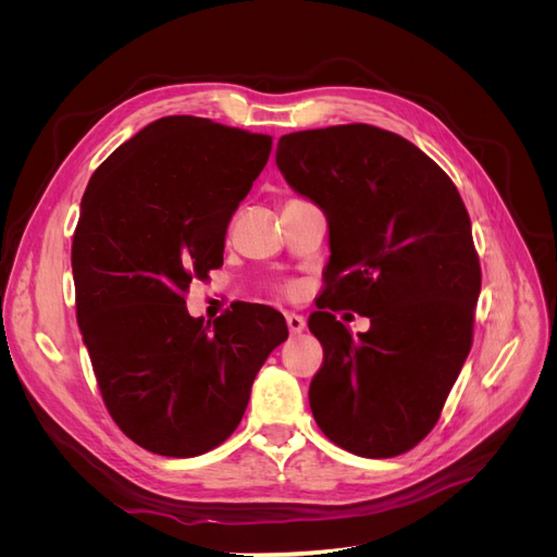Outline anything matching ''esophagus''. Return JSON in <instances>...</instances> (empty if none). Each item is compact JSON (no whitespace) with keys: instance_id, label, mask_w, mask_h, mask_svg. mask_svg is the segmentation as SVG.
Wrapping results in <instances>:
<instances>
[{"instance_id":"1","label":"esophagus","mask_w":557,"mask_h":557,"mask_svg":"<svg viewBox=\"0 0 557 557\" xmlns=\"http://www.w3.org/2000/svg\"><path fill=\"white\" fill-rule=\"evenodd\" d=\"M285 323H288L290 334H301L307 330V320L301 318L299 313H285Z\"/></svg>"}]
</instances>
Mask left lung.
<instances>
[{
    "instance_id": "obj_1",
    "label": "left lung",
    "mask_w": 557,
    "mask_h": 557,
    "mask_svg": "<svg viewBox=\"0 0 557 557\" xmlns=\"http://www.w3.org/2000/svg\"><path fill=\"white\" fill-rule=\"evenodd\" d=\"M276 166L330 227L313 418L348 453L393 458L436 425L469 356L481 267L467 209L440 164L374 125L283 134ZM339 308L370 330L352 337Z\"/></svg>"
}]
</instances>
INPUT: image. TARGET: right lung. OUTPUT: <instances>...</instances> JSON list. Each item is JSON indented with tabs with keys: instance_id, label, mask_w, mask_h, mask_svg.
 <instances>
[{
	"instance_id": "add662e5",
	"label": "right lung",
	"mask_w": 557,
	"mask_h": 557,
	"mask_svg": "<svg viewBox=\"0 0 557 557\" xmlns=\"http://www.w3.org/2000/svg\"><path fill=\"white\" fill-rule=\"evenodd\" d=\"M272 137L166 115L97 166L72 246L76 315L104 404L134 444L195 458L237 430L260 367L288 325L242 305L213 327L185 309L190 281L223 264L232 213Z\"/></svg>"
}]
</instances>
